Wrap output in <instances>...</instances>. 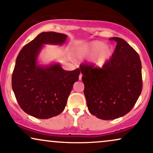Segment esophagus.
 I'll use <instances>...</instances> for the list:
<instances>
[{
	"label": "esophagus",
	"mask_w": 153,
	"mask_h": 153,
	"mask_svg": "<svg viewBox=\"0 0 153 153\" xmlns=\"http://www.w3.org/2000/svg\"><path fill=\"white\" fill-rule=\"evenodd\" d=\"M79 80H82V74H81V73H80V75H79Z\"/></svg>",
	"instance_id": "obj_1"
}]
</instances>
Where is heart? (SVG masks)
<instances>
[{"instance_id":"b5f03b06","label":"heart","mask_w":153,"mask_h":153,"mask_svg":"<svg viewBox=\"0 0 153 153\" xmlns=\"http://www.w3.org/2000/svg\"><path fill=\"white\" fill-rule=\"evenodd\" d=\"M75 53L79 58L92 57V62L95 66L102 67L111 57L113 48L105 45L103 42L94 40L79 47Z\"/></svg>"}]
</instances>
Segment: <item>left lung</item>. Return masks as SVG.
Listing matches in <instances>:
<instances>
[{
    "label": "left lung",
    "mask_w": 153,
    "mask_h": 153,
    "mask_svg": "<svg viewBox=\"0 0 153 153\" xmlns=\"http://www.w3.org/2000/svg\"><path fill=\"white\" fill-rule=\"evenodd\" d=\"M110 39L114 40L117 46L102 68L80 65L88 108L91 114L103 120L129 113L143 89L142 64L137 52L122 38Z\"/></svg>",
    "instance_id": "8db88e82"
}]
</instances>
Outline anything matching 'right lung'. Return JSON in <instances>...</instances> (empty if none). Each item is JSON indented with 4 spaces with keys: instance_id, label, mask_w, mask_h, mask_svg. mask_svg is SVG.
<instances>
[{
    "instance_id": "right-lung-1",
    "label": "right lung",
    "mask_w": 153,
    "mask_h": 153,
    "mask_svg": "<svg viewBox=\"0 0 153 153\" xmlns=\"http://www.w3.org/2000/svg\"><path fill=\"white\" fill-rule=\"evenodd\" d=\"M68 36L48 31L37 35L17 56L12 74V88L24 112L38 119L56 117L65 109L80 70L62 69L59 63L41 65L38 56L44 45H62Z\"/></svg>"
}]
</instances>
